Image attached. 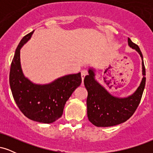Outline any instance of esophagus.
<instances>
[{"label":"esophagus","mask_w":153,"mask_h":153,"mask_svg":"<svg viewBox=\"0 0 153 153\" xmlns=\"http://www.w3.org/2000/svg\"><path fill=\"white\" fill-rule=\"evenodd\" d=\"M88 74V72L86 70H83V71H81V78H82V80L83 81L84 80V78H85V76Z\"/></svg>","instance_id":"esophagus-1"}]
</instances>
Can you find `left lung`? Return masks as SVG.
Returning <instances> with one entry per match:
<instances>
[{
  "label": "left lung",
  "instance_id": "1",
  "mask_svg": "<svg viewBox=\"0 0 153 153\" xmlns=\"http://www.w3.org/2000/svg\"><path fill=\"white\" fill-rule=\"evenodd\" d=\"M128 45L138 52L142 59L143 75H145L143 54L136 44L128 38ZM88 75L84 78L88 91L87 115L88 120L96 127H112L122 124L134 113L140 102L145 86L146 78L143 77L139 87L127 97H118L110 94L96 78V68H89Z\"/></svg>",
  "mask_w": 153,
  "mask_h": 153
}]
</instances>
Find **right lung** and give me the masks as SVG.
<instances>
[{"label": "right lung", "instance_id": "obj_1", "mask_svg": "<svg viewBox=\"0 0 153 153\" xmlns=\"http://www.w3.org/2000/svg\"><path fill=\"white\" fill-rule=\"evenodd\" d=\"M34 31L22 38L10 65L9 83L12 95L21 111L31 120L50 124L62 115L66 101L81 83L80 73L65 75L46 84H36L24 75L20 59L22 47Z\"/></svg>", "mask_w": 153, "mask_h": 153}]
</instances>
